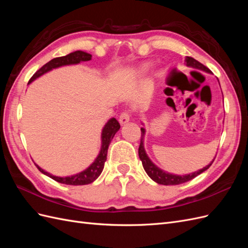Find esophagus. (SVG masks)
<instances>
[{"label": "esophagus", "mask_w": 248, "mask_h": 248, "mask_svg": "<svg viewBox=\"0 0 248 248\" xmlns=\"http://www.w3.org/2000/svg\"><path fill=\"white\" fill-rule=\"evenodd\" d=\"M119 122L121 125H125L129 122V115L127 114V112H123V114H121V116H120L119 118Z\"/></svg>", "instance_id": "34e87169"}]
</instances>
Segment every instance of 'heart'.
Here are the masks:
<instances>
[{
    "instance_id": "obj_1",
    "label": "heart",
    "mask_w": 248,
    "mask_h": 248,
    "mask_svg": "<svg viewBox=\"0 0 248 248\" xmlns=\"http://www.w3.org/2000/svg\"><path fill=\"white\" fill-rule=\"evenodd\" d=\"M152 66L153 65H152L151 62L142 63V64L139 65L138 68L134 70V74H136V76H142V74H145V73H147V72H149L150 70H151Z\"/></svg>"
}]
</instances>
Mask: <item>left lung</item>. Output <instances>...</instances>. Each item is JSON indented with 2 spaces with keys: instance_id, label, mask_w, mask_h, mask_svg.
Segmentation results:
<instances>
[{
  "instance_id": "left-lung-1",
  "label": "left lung",
  "mask_w": 248,
  "mask_h": 248,
  "mask_svg": "<svg viewBox=\"0 0 248 248\" xmlns=\"http://www.w3.org/2000/svg\"><path fill=\"white\" fill-rule=\"evenodd\" d=\"M185 65L187 67H191V68H194V69L202 70V71L207 72V73H211V71H210L206 66H204L202 63H200L199 61H197V60H194L191 57H186L185 58ZM167 89H170V88H167ZM169 100H170V98L167 99V103H168ZM141 124L144 125V123H142V122H141ZM140 131H141V138H140V147H139L140 159L141 160L142 168H144L145 171L147 172V175L150 178H151L154 182L158 183V184L178 185V184L185 183L187 181H189V180L196 178L197 176L202 174V171L207 170L215 159V157H214V159L211 162H210L208 166H206V167H204L202 169H201L197 171H194V172H190V174H185V175L171 174V172H169L167 170H161L160 168L157 167L151 159H150V157L148 156L146 150H145V146H144V139H145V134H146L145 127H141Z\"/></svg>"
}]
</instances>
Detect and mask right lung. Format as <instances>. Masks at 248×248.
Masks as SVG:
<instances>
[{
	"instance_id": "1",
	"label": "right lung",
	"mask_w": 248,
	"mask_h": 248,
	"mask_svg": "<svg viewBox=\"0 0 248 248\" xmlns=\"http://www.w3.org/2000/svg\"><path fill=\"white\" fill-rule=\"evenodd\" d=\"M91 58L92 56L86 51L76 50L64 57L52 59L48 63L43 65L41 68L34 74V76L31 78V79L29 80V85L31 84V82H33L35 79L42 77L43 74L51 71L52 69H57L63 66L78 65L81 62L90 61ZM119 129H120V124L116 120V118H110L106 123V125L103 126L102 131H101V147H100V151L98 155H97L95 160L90 164L86 170L78 172V174L66 176V177H60V176L52 175L50 172L44 170L38 166V164L35 163V166L42 172V174L48 176L51 179H54L55 181L59 183L67 184V185H86V184L92 183L100 176V174L103 170L104 162L107 161L108 146L110 144V141L112 140V139H114L115 134L119 131Z\"/></svg>"
}]
</instances>
